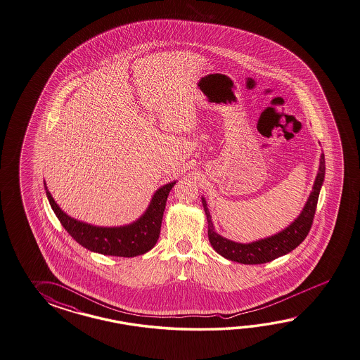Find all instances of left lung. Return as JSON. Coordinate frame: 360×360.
<instances>
[{
    "mask_svg": "<svg viewBox=\"0 0 360 360\" xmlns=\"http://www.w3.org/2000/svg\"><path fill=\"white\" fill-rule=\"evenodd\" d=\"M324 176L325 156L324 153H321L315 184L308 196L307 202L304 204V208L302 210L298 217L294 219L288 228L281 230L280 233L271 237L255 240L251 243H238L217 234L212 222V216L207 207V202L204 198H202V207H204L207 222H208V238L212 247L217 254L224 256L225 259L240 264L269 263L277 257L289 254L304 240L309 229L312 226L316 205L319 200V193L321 190V186L324 184Z\"/></svg>",
    "mask_w": 360,
    "mask_h": 360,
    "instance_id": "left-lung-1",
    "label": "left lung"
}]
</instances>
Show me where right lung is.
Masks as SVG:
<instances>
[{
	"label": "right lung",
	"instance_id": "add662e5",
	"mask_svg": "<svg viewBox=\"0 0 360 360\" xmlns=\"http://www.w3.org/2000/svg\"><path fill=\"white\" fill-rule=\"evenodd\" d=\"M176 184L174 181L161 186L153 193L147 211L136 221L124 226L112 228L94 226L91 224L72 219L54 202L45 182L44 187L46 198L57 219H60L62 226L79 245L97 254L134 257L148 252L156 245L160 237L167 195Z\"/></svg>",
	"mask_w": 360,
	"mask_h": 360
}]
</instances>
